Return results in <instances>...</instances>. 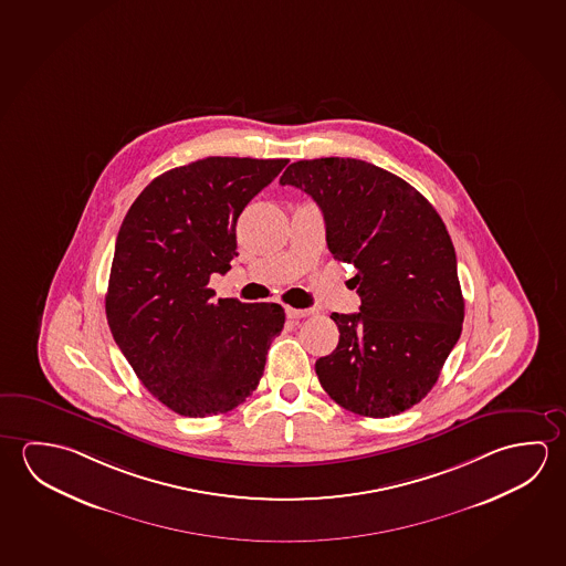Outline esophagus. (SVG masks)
<instances>
[{
	"label": "esophagus",
	"mask_w": 566,
	"mask_h": 566,
	"mask_svg": "<svg viewBox=\"0 0 566 566\" xmlns=\"http://www.w3.org/2000/svg\"><path fill=\"white\" fill-rule=\"evenodd\" d=\"M286 315L290 319H302V317H310L314 315V310H297V307H286Z\"/></svg>",
	"instance_id": "esophagus-1"
}]
</instances>
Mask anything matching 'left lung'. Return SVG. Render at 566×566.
I'll list each match as a JSON object with an SVG mask.
<instances>
[{
    "mask_svg": "<svg viewBox=\"0 0 566 566\" xmlns=\"http://www.w3.org/2000/svg\"><path fill=\"white\" fill-rule=\"evenodd\" d=\"M280 184L319 205L327 249L357 269L359 314H332L339 343L315 361L325 392L361 417L415 407L462 334L454 244L440 214L405 179L361 159H302Z\"/></svg>",
    "mask_w": 566,
    "mask_h": 566,
    "instance_id": "left-lung-1",
    "label": "left lung"
}]
</instances>
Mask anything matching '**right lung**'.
Segmentation results:
<instances>
[{"instance_id": "add662e5", "label": "right lung", "mask_w": 566, "mask_h": 566, "mask_svg": "<svg viewBox=\"0 0 566 566\" xmlns=\"http://www.w3.org/2000/svg\"><path fill=\"white\" fill-rule=\"evenodd\" d=\"M287 159L205 158L156 177L122 221L106 292L112 337L142 385L181 417L223 415L259 387L279 304L219 297L237 221Z\"/></svg>"}]
</instances>
